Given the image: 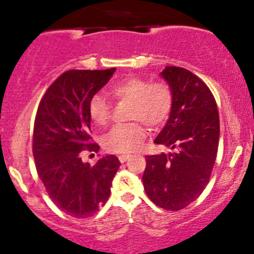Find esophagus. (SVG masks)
Instances as JSON below:
<instances>
[{
	"label": "esophagus",
	"instance_id": "obj_1",
	"mask_svg": "<svg viewBox=\"0 0 254 254\" xmlns=\"http://www.w3.org/2000/svg\"><path fill=\"white\" fill-rule=\"evenodd\" d=\"M129 157H130L129 154H122V155H119L118 158H119V161H121V163H125V161L129 159Z\"/></svg>",
	"mask_w": 254,
	"mask_h": 254
}]
</instances>
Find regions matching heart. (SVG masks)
I'll return each mask as SVG.
<instances>
[{"mask_svg": "<svg viewBox=\"0 0 254 254\" xmlns=\"http://www.w3.org/2000/svg\"><path fill=\"white\" fill-rule=\"evenodd\" d=\"M111 94L118 100L129 101L127 118L137 119L149 127H159L168 119L172 107V91L165 83H152L140 77H130L114 84ZM89 116L97 125H105L110 119V104L101 94H95L89 101ZM146 129L140 122L116 125L102 138L105 148L114 153H130L141 146Z\"/></svg>", "mask_w": 254, "mask_h": 254, "instance_id": "1", "label": "heart"}]
</instances>
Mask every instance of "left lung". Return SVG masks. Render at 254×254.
<instances>
[{
	"label": "left lung",
	"instance_id": "left-lung-1",
	"mask_svg": "<svg viewBox=\"0 0 254 254\" xmlns=\"http://www.w3.org/2000/svg\"><path fill=\"white\" fill-rule=\"evenodd\" d=\"M160 76L172 91V107L154 142L171 152L147 155L142 182L155 205L178 211L207 186L218 149L219 116L208 86L190 71L166 66Z\"/></svg>",
	"mask_w": 254,
	"mask_h": 254
}]
</instances>
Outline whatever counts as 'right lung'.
Wrapping results in <instances>:
<instances>
[{"label": "right lung", "instance_id": "right-lung-1", "mask_svg": "<svg viewBox=\"0 0 254 254\" xmlns=\"http://www.w3.org/2000/svg\"><path fill=\"white\" fill-rule=\"evenodd\" d=\"M116 72L71 69L49 86L38 106L33 127V158L46 190L55 205L76 218H86L106 204L121 161L112 154L94 166L82 150H99L90 142L89 101Z\"/></svg>", "mask_w": 254, "mask_h": 254}]
</instances>
